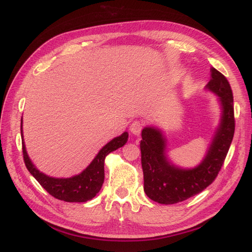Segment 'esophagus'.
<instances>
[{
  "mask_svg": "<svg viewBox=\"0 0 252 252\" xmlns=\"http://www.w3.org/2000/svg\"><path fill=\"white\" fill-rule=\"evenodd\" d=\"M141 128H143V124L140 121H133L132 125L130 126V131L134 135H138L141 132Z\"/></svg>",
  "mask_w": 252,
  "mask_h": 252,
  "instance_id": "obj_1",
  "label": "esophagus"
}]
</instances>
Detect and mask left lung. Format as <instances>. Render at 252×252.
<instances>
[{"label":"left lung","mask_w":252,"mask_h":252,"mask_svg":"<svg viewBox=\"0 0 252 252\" xmlns=\"http://www.w3.org/2000/svg\"><path fill=\"white\" fill-rule=\"evenodd\" d=\"M205 89L218 96L221 116L209 149L199 165L182 168L172 164L167 156V139L160 128L145 126L141 132L144 190L158 203H178L201 192L216 179L227 157L235 128L232 89L224 75L213 67Z\"/></svg>","instance_id":"left-lung-1"}]
</instances>
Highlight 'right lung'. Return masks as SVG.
Masks as SVG:
<instances>
[{
    "label": "right lung",
    "mask_w": 252,
    "mask_h": 252,
    "mask_svg": "<svg viewBox=\"0 0 252 252\" xmlns=\"http://www.w3.org/2000/svg\"><path fill=\"white\" fill-rule=\"evenodd\" d=\"M21 136H22V151L25 166L42 188L51 196L63 200L66 202H86L92 200L98 193L104 182V159L107 154L117 150L118 148L125 146L127 141V132L122 133L120 136L115 137L107 143L96 154L85 169L81 173L71 178H53L44 175L36 168L32 163L27 148L24 145L22 119H21Z\"/></svg>",
    "instance_id": "obj_1"
}]
</instances>
